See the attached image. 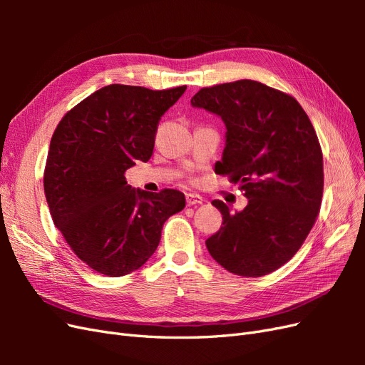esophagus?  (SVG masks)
Returning a JSON list of instances; mask_svg holds the SVG:
<instances>
[{"label": "esophagus", "instance_id": "obj_1", "mask_svg": "<svg viewBox=\"0 0 365 365\" xmlns=\"http://www.w3.org/2000/svg\"><path fill=\"white\" fill-rule=\"evenodd\" d=\"M202 202H204V200H202V196H200V195H196V193H187L185 195V204L189 207L200 205Z\"/></svg>", "mask_w": 365, "mask_h": 365}]
</instances>
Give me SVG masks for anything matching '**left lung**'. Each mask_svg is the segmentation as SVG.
Masks as SVG:
<instances>
[{
  "mask_svg": "<svg viewBox=\"0 0 365 365\" xmlns=\"http://www.w3.org/2000/svg\"><path fill=\"white\" fill-rule=\"evenodd\" d=\"M192 105L219 115L227 128L217 175L240 182L248 205L230 213L205 240L212 257L236 275L262 277L291 260L319 213L323 152L302 105L289 94L256 81L201 88Z\"/></svg>",
  "mask_w": 365,
  "mask_h": 365,
  "instance_id": "obj_1",
  "label": "left lung"
}]
</instances>
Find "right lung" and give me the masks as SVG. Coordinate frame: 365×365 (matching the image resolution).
I'll return each mask as SVG.
<instances>
[{
    "label": "right lung",
    "mask_w": 365,
    "mask_h": 365,
    "mask_svg": "<svg viewBox=\"0 0 365 365\" xmlns=\"http://www.w3.org/2000/svg\"><path fill=\"white\" fill-rule=\"evenodd\" d=\"M185 88L108 85L54 129L43 170L50 215L76 256L98 274L120 277L143 267L165 220L185 205L178 190H135L125 178L137 161H149L160 120Z\"/></svg>",
    "instance_id": "add662e5"
}]
</instances>
